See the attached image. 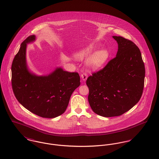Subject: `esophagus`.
<instances>
[{
	"label": "esophagus",
	"mask_w": 159,
	"mask_h": 159,
	"mask_svg": "<svg viewBox=\"0 0 159 159\" xmlns=\"http://www.w3.org/2000/svg\"><path fill=\"white\" fill-rule=\"evenodd\" d=\"M81 76L82 80H83V81H85L87 80V78H88V75H87V73H83V74L81 75Z\"/></svg>",
	"instance_id": "esophagus-1"
}]
</instances>
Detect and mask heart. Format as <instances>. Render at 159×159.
Instances as JSON below:
<instances>
[{
	"label": "heart",
	"mask_w": 159,
	"mask_h": 159,
	"mask_svg": "<svg viewBox=\"0 0 159 159\" xmlns=\"http://www.w3.org/2000/svg\"><path fill=\"white\" fill-rule=\"evenodd\" d=\"M96 48L97 46L95 45L89 44L77 52L75 54V57L78 60L80 61L86 59ZM108 57L109 54L107 50L102 49L97 51L91 55L87 61V64L91 69L97 70L103 66Z\"/></svg>",
	"instance_id": "b5f03b06"
}]
</instances>
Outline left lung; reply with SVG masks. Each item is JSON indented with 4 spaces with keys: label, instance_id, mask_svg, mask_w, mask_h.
<instances>
[{
    "label": "left lung",
    "instance_id": "left-lung-1",
    "mask_svg": "<svg viewBox=\"0 0 159 159\" xmlns=\"http://www.w3.org/2000/svg\"><path fill=\"white\" fill-rule=\"evenodd\" d=\"M113 38L118 44L116 56L86 81L92 111L106 117L120 116L136 105L143 93L145 77L138 47L122 37Z\"/></svg>",
    "mask_w": 159,
    "mask_h": 159
}]
</instances>
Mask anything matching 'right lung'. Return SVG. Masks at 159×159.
<instances>
[{
  "mask_svg": "<svg viewBox=\"0 0 159 159\" xmlns=\"http://www.w3.org/2000/svg\"><path fill=\"white\" fill-rule=\"evenodd\" d=\"M34 35L21 45L11 65V84L14 94L23 107L45 118H54L64 113L70 97L80 85L76 72L70 73L57 67L48 75L31 72L26 62L27 44L35 40Z\"/></svg>",
  "mask_w": 159,
  "mask_h": 159,
  "instance_id": "obj_1",
  "label": "right lung"
}]
</instances>
